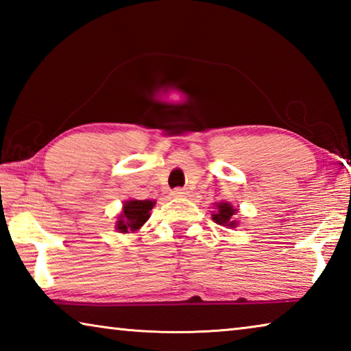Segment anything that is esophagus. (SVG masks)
<instances>
[{
  "label": "esophagus",
  "instance_id": "1",
  "mask_svg": "<svg viewBox=\"0 0 351 351\" xmlns=\"http://www.w3.org/2000/svg\"><path fill=\"white\" fill-rule=\"evenodd\" d=\"M186 195H187V192L181 187L171 190V197H186Z\"/></svg>",
  "mask_w": 351,
  "mask_h": 351
}]
</instances>
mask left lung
Wrapping results in <instances>:
<instances>
[{"mask_svg":"<svg viewBox=\"0 0 351 351\" xmlns=\"http://www.w3.org/2000/svg\"><path fill=\"white\" fill-rule=\"evenodd\" d=\"M217 207H218V210L213 212V215H212L213 221H215L217 224L230 226V228H235L237 221L234 219V215H235L234 207L228 204V203H219Z\"/></svg>","mask_w":351,"mask_h":351,"instance_id":"obj_1","label":"left lung"}]
</instances>
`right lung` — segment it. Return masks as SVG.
<instances>
[{
  "mask_svg": "<svg viewBox=\"0 0 351 351\" xmlns=\"http://www.w3.org/2000/svg\"><path fill=\"white\" fill-rule=\"evenodd\" d=\"M153 209V201L132 199L123 204V212L117 221L119 232H128V230H138L148 218Z\"/></svg>",
  "mask_w": 351,
  "mask_h": 351,
  "instance_id": "right-lung-1",
  "label": "right lung"
}]
</instances>
